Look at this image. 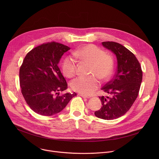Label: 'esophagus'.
<instances>
[{
	"label": "esophagus",
	"mask_w": 159,
	"mask_h": 159,
	"mask_svg": "<svg viewBox=\"0 0 159 159\" xmlns=\"http://www.w3.org/2000/svg\"><path fill=\"white\" fill-rule=\"evenodd\" d=\"M78 95H79V96H80V97H83V98H89L88 96H87V95H84V94H82V93H79Z\"/></svg>",
	"instance_id": "34e87169"
}]
</instances>
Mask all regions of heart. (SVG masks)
Wrapping results in <instances>:
<instances>
[{
    "label": "heart",
    "instance_id": "b5f03b06",
    "mask_svg": "<svg viewBox=\"0 0 159 159\" xmlns=\"http://www.w3.org/2000/svg\"><path fill=\"white\" fill-rule=\"evenodd\" d=\"M80 61L90 64L89 75L88 77H79L71 82L73 90L84 95H91L99 87L100 82L110 78L113 70L114 60L113 57L104 53L102 49L94 44L82 46L73 53ZM62 71L66 77L72 78L77 73L76 62L70 57L64 58Z\"/></svg>",
    "mask_w": 159,
    "mask_h": 159
}]
</instances>
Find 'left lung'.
I'll return each instance as SVG.
<instances>
[{"instance_id": "1", "label": "left lung", "mask_w": 159, "mask_h": 159, "mask_svg": "<svg viewBox=\"0 0 159 159\" xmlns=\"http://www.w3.org/2000/svg\"><path fill=\"white\" fill-rule=\"evenodd\" d=\"M102 44L115 54L117 68L113 79L101 89L111 97H99L102 106L95 115L102 119L113 120L124 115L135 101L143 80V71L135 55L124 46L112 41Z\"/></svg>"}]
</instances>
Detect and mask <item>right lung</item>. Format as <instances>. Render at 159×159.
Segmentation results:
<instances>
[{
    "mask_svg": "<svg viewBox=\"0 0 159 159\" xmlns=\"http://www.w3.org/2000/svg\"><path fill=\"white\" fill-rule=\"evenodd\" d=\"M70 48L51 42L32 49L25 57L19 70L22 94L31 109L40 115L61 112L76 93L60 95L68 88L58 64Z\"/></svg>",
    "mask_w": 159,
    "mask_h": 159,
    "instance_id": "add662e5",
    "label": "right lung"
}]
</instances>
